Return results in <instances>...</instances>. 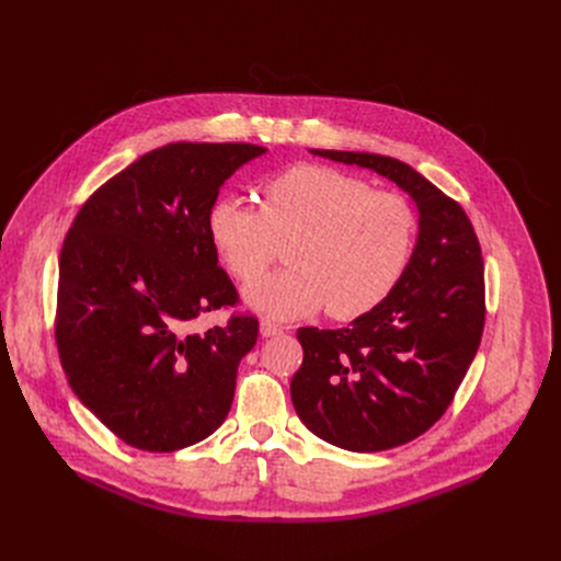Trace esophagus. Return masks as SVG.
Returning a JSON list of instances; mask_svg holds the SVG:
<instances>
[{"label": "esophagus", "mask_w": 561, "mask_h": 561, "mask_svg": "<svg viewBox=\"0 0 561 561\" xmlns=\"http://www.w3.org/2000/svg\"><path fill=\"white\" fill-rule=\"evenodd\" d=\"M283 333V327L270 322V319H262L260 322V335L262 337H274V335H280Z\"/></svg>", "instance_id": "34e87169"}]
</instances>
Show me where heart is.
<instances>
[{
    "mask_svg": "<svg viewBox=\"0 0 561 561\" xmlns=\"http://www.w3.org/2000/svg\"><path fill=\"white\" fill-rule=\"evenodd\" d=\"M260 211L234 198L209 205L207 239L226 272L250 283L287 243L289 271L249 285L244 304L274 319H297L327 308L333 319H356L381 306L409 270L417 217L394 192L344 171L297 164L257 192Z\"/></svg>",
    "mask_w": 561,
    "mask_h": 561,
    "instance_id": "1",
    "label": "heart"
}]
</instances>
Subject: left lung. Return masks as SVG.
Wrapping results in <instances>:
<instances>
[{
    "mask_svg": "<svg viewBox=\"0 0 561 561\" xmlns=\"http://www.w3.org/2000/svg\"><path fill=\"white\" fill-rule=\"evenodd\" d=\"M369 169L415 203L409 270L375 310L335 331L299 329L304 363L291 404L308 430L350 451H381L424 434L455 399L484 331V260L463 207L399 159L310 150Z\"/></svg>",
    "mask_w": 561,
    "mask_h": 561,
    "instance_id": "8db88e82",
    "label": "left lung"
}]
</instances>
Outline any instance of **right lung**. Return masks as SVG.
Instances as JSON below:
<instances>
[{
  "instance_id": "add662e5",
  "label": "right lung",
  "mask_w": 561,
  "mask_h": 561,
  "mask_svg": "<svg viewBox=\"0 0 561 561\" xmlns=\"http://www.w3.org/2000/svg\"><path fill=\"white\" fill-rule=\"evenodd\" d=\"M266 148L169 144L82 205L59 257L57 346L72 392L110 432L146 451L201 443L224 424L253 314L194 331L237 289L207 239L221 184Z\"/></svg>"
}]
</instances>
